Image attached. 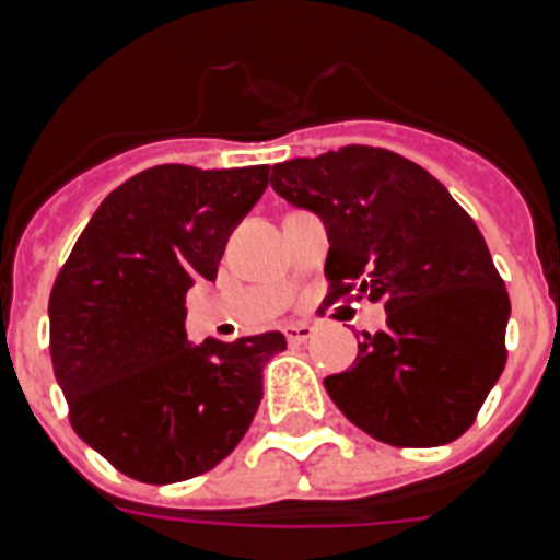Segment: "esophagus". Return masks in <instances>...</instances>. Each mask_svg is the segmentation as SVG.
Instances as JSON below:
<instances>
[{
    "mask_svg": "<svg viewBox=\"0 0 560 560\" xmlns=\"http://www.w3.org/2000/svg\"><path fill=\"white\" fill-rule=\"evenodd\" d=\"M314 325L308 323H294V325H285V339H289V345H303V341H308L311 336H314Z\"/></svg>",
    "mask_w": 560,
    "mask_h": 560,
    "instance_id": "1",
    "label": "esophagus"
}]
</instances>
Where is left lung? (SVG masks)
<instances>
[{
	"mask_svg": "<svg viewBox=\"0 0 560 560\" xmlns=\"http://www.w3.org/2000/svg\"><path fill=\"white\" fill-rule=\"evenodd\" d=\"M271 187L328 230V300L384 305L353 368L325 378L330 400L370 438L427 448L468 432L508 361L511 296L482 232L415 162L370 145L271 167Z\"/></svg>",
	"mask_w": 560,
	"mask_h": 560,
	"instance_id": "8db88e82",
	"label": "left lung"
}]
</instances>
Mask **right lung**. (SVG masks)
Masks as SVG:
<instances>
[{
	"instance_id": "obj_1",
	"label": "right lung",
	"mask_w": 560,
	"mask_h": 560,
	"mask_svg": "<svg viewBox=\"0 0 560 560\" xmlns=\"http://www.w3.org/2000/svg\"><path fill=\"white\" fill-rule=\"evenodd\" d=\"M269 167L156 165L112 190L49 294V355L83 443L151 485L210 471L249 429L285 336L185 334V296L215 280Z\"/></svg>"
}]
</instances>
